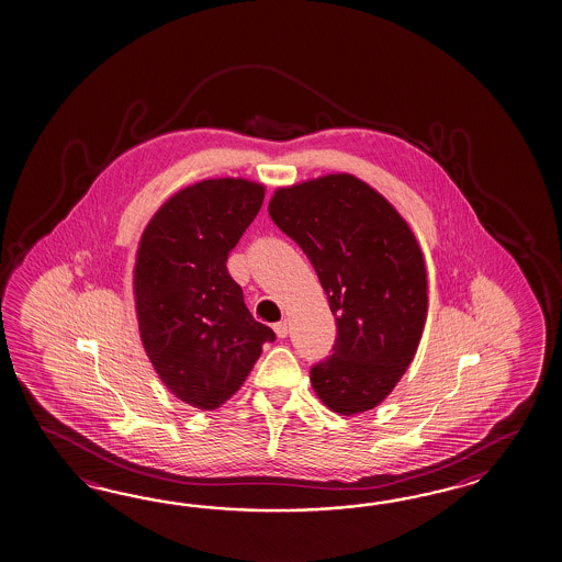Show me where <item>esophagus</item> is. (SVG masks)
<instances>
[{"mask_svg":"<svg viewBox=\"0 0 562 562\" xmlns=\"http://www.w3.org/2000/svg\"><path fill=\"white\" fill-rule=\"evenodd\" d=\"M273 331H276L278 337H286L290 331L289 323H286V321H280V323H276V325H273Z\"/></svg>","mask_w":562,"mask_h":562,"instance_id":"obj_1","label":"esophagus"}]
</instances>
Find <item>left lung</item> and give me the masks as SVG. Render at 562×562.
<instances>
[{"label":"left lung","instance_id":"left-lung-1","mask_svg":"<svg viewBox=\"0 0 562 562\" xmlns=\"http://www.w3.org/2000/svg\"><path fill=\"white\" fill-rule=\"evenodd\" d=\"M268 213L313 263L337 325L334 353L311 368L313 391L339 415L379 407L427 319L425 259L407 221L351 173L278 188Z\"/></svg>","mask_w":562,"mask_h":562}]
</instances>
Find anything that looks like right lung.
I'll return each mask as SVG.
<instances>
[{
    "label": "right lung",
    "instance_id": "right-lung-1",
    "mask_svg": "<svg viewBox=\"0 0 562 562\" xmlns=\"http://www.w3.org/2000/svg\"><path fill=\"white\" fill-rule=\"evenodd\" d=\"M263 194V183L243 178L192 183L167 198L138 241L133 294L143 348L167 391L200 411L227 403L276 339L227 270Z\"/></svg>",
    "mask_w": 562,
    "mask_h": 562
}]
</instances>
